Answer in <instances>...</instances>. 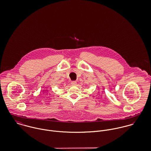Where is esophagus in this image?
Listing matches in <instances>:
<instances>
[{"label":"esophagus","instance_id":"1","mask_svg":"<svg viewBox=\"0 0 151 151\" xmlns=\"http://www.w3.org/2000/svg\"><path fill=\"white\" fill-rule=\"evenodd\" d=\"M71 84L72 86H75L77 85V81H73L71 82Z\"/></svg>","mask_w":151,"mask_h":151}]
</instances>
